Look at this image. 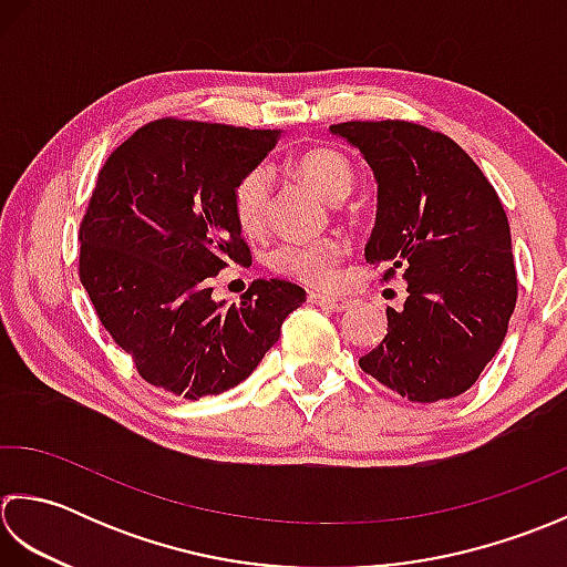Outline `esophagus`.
Wrapping results in <instances>:
<instances>
[{"label": "esophagus", "mask_w": 567, "mask_h": 567, "mask_svg": "<svg viewBox=\"0 0 567 567\" xmlns=\"http://www.w3.org/2000/svg\"><path fill=\"white\" fill-rule=\"evenodd\" d=\"M310 300H313V303L320 306L322 310H330V313H344V310H350V306H352L350 298H340V296L310 293Z\"/></svg>", "instance_id": "34e87169"}]
</instances>
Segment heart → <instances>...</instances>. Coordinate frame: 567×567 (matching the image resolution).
<instances>
[{
	"label": "heart",
	"instance_id": "heart-1",
	"mask_svg": "<svg viewBox=\"0 0 567 567\" xmlns=\"http://www.w3.org/2000/svg\"><path fill=\"white\" fill-rule=\"evenodd\" d=\"M296 171L313 186L330 205H340L350 198L354 188V171L340 154L330 148H316L298 158ZM271 200V171L267 166H257L247 171L237 181L233 193V210L237 225L247 235L259 233L267 223ZM344 257V247L338 239H318V241H281L271 249V267L291 276V279L326 288L338 276V267Z\"/></svg>",
	"mask_w": 567,
	"mask_h": 567
}]
</instances>
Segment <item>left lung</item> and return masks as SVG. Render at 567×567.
I'll list each match as a JSON object with an SVG mask.
<instances>
[{"label":"left lung","instance_id":"8db88e82","mask_svg":"<svg viewBox=\"0 0 567 567\" xmlns=\"http://www.w3.org/2000/svg\"><path fill=\"white\" fill-rule=\"evenodd\" d=\"M377 181L364 259L406 279L384 342L360 367L419 403L465 394L502 348L516 306L512 233L480 166L441 132L411 122H342Z\"/></svg>","mask_w":567,"mask_h":567}]
</instances>
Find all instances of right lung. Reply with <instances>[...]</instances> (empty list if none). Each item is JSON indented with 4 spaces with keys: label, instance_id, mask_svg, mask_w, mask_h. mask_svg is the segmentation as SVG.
Returning <instances> with one entry per match:
<instances>
[{
    "label": "right lung",
    "instance_id": "add662e5",
    "mask_svg": "<svg viewBox=\"0 0 567 567\" xmlns=\"http://www.w3.org/2000/svg\"><path fill=\"white\" fill-rule=\"evenodd\" d=\"M281 132L156 120L102 166L80 225V281L136 372L198 401L245 381L306 291L254 281L239 303L215 300L210 276L249 267L233 193Z\"/></svg>",
    "mask_w": 567,
    "mask_h": 567
}]
</instances>
